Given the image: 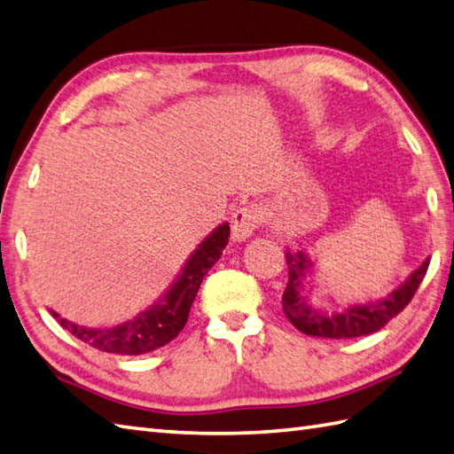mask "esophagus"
<instances>
[{"label":"esophagus","mask_w":454,"mask_h":454,"mask_svg":"<svg viewBox=\"0 0 454 454\" xmlns=\"http://www.w3.org/2000/svg\"><path fill=\"white\" fill-rule=\"evenodd\" d=\"M261 210L255 207H244L238 208L234 216H231V239L234 241H246L253 236V231L261 224Z\"/></svg>","instance_id":"esophagus-1"}]
</instances>
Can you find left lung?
I'll return each instance as SVG.
<instances>
[{"mask_svg":"<svg viewBox=\"0 0 454 454\" xmlns=\"http://www.w3.org/2000/svg\"><path fill=\"white\" fill-rule=\"evenodd\" d=\"M286 265L288 284L282 294V309L292 325L303 334L319 336V339H356V336H365L383 329L406 308L426 277L429 257H426V261L387 296L348 303L344 309L334 311H323L309 300L311 290L308 288V278L315 275V259L303 249H288Z\"/></svg>","mask_w":454,"mask_h":454,"instance_id":"obj_1","label":"left lung"}]
</instances>
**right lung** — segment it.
Listing matches in <instances>:
<instances>
[{"label": "right lung", "mask_w": 454, "mask_h": 454, "mask_svg": "<svg viewBox=\"0 0 454 454\" xmlns=\"http://www.w3.org/2000/svg\"><path fill=\"white\" fill-rule=\"evenodd\" d=\"M228 238V223L218 224L193 249L192 255L184 262L182 270H179V275L162 296L141 313H137L129 321L104 326V329H92V326H82L59 317V313L54 309H50L51 317H56L63 329H67L79 340L102 352L141 356L158 350V348L172 342L182 333L199 286H201L207 272L213 269L215 262L223 255Z\"/></svg>", "instance_id": "right-lung-1"}]
</instances>
